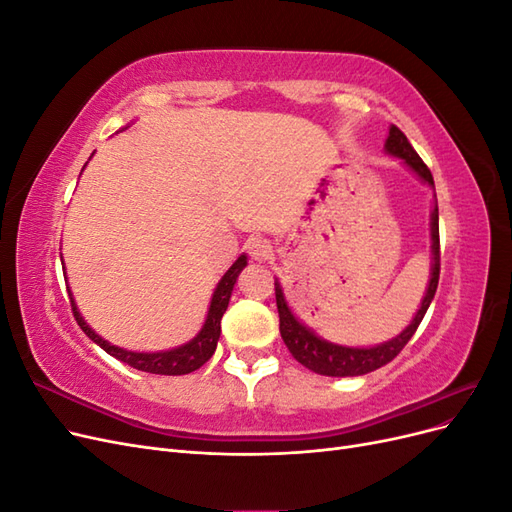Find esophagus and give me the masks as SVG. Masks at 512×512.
Instances as JSON below:
<instances>
[{
    "label": "esophagus",
    "instance_id": "34e87169",
    "mask_svg": "<svg viewBox=\"0 0 512 512\" xmlns=\"http://www.w3.org/2000/svg\"><path fill=\"white\" fill-rule=\"evenodd\" d=\"M245 250L252 260H269L273 256V247L265 237H250L245 243Z\"/></svg>",
    "mask_w": 512,
    "mask_h": 512
}]
</instances>
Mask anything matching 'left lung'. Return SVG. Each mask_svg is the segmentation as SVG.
Wrapping results in <instances>:
<instances>
[{
	"mask_svg": "<svg viewBox=\"0 0 512 512\" xmlns=\"http://www.w3.org/2000/svg\"><path fill=\"white\" fill-rule=\"evenodd\" d=\"M384 149L395 158H401L412 173L425 181L433 188V177L427 164L421 160V156L414 151L406 134L401 132L397 126H391L389 138H386ZM431 280L427 286V292L423 297L421 307H418L416 316L408 327L401 331L395 339L389 342L378 344L374 348H348V346H337L327 342V339H320L312 329H307L305 324L292 314L284 299V290L280 282L275 280V303H277V314H280V333L284 344L288 346L290 354L307 369L316 371L320 376H335V378H346V376H363L369 374L386 363H391L395 356L404 350V346L410 342V337L416 333L418 324H421L423 316L427 314L429 303L433 301V294H436L438 280H440V228H438V200L436 207L431 211Z\"/></svg>",
	"mask_w": 512,
	"mask_h": 512,
	"instance_id": "left-lung-1",
	"label": "left lung"
}]
</instances>
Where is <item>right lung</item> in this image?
Here are the masks:
<instances>
[{
	"instance_id": "right-lung-1",
	"label": "right lung",
	"mask_w": 512,
	"mask_h": 512,
	"mask_svg": "<svg viewBox=\"0 0 512 512\" xmlns=\"http://www.w3.org/2000/svg\"><path fill=\"white\" fill-rule=\"evenodd\" d=\"M247 265V256L241 254L235 265H232L224 277L220 280L218 288H215L213 297H211V305H209V314L207 320L203 324V329L200 333L192 339V342L183 344L179 348L173 350H164V352H132V350H123L117 348L113 344H108L106 339H102L96 331L89 329V324L83 320L81 312L76 309V303L70 294V305H72V312L76 322H79V327L85 331V335L91 339V342H96L104 352H108L115 359L123 361L126 365L134 367V369H141V371H149V374H160V376H183V374H190V371H196L198 367H203L218 348V339L222 333V316L228 307L230 301V294L232 288L237 284V277L239 273L245 269Z\"/></svg>"
}]
</instances>
